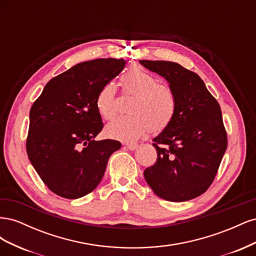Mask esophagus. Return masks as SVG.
<instances>
[{"label": "esophagus", "instance_id": "esophagus-1", "mask_svg": "<svg viewBox=\"0 0 256 256\" xmlns=\"http://www.w3.org/2000/svg\"><path fill=\"white\" fill-rule=\"evenodd\" d=\"M126 147L130 150H136L138 147V145L136 143H129V144H126Z\"/></svg>", "mask_w": 256, "mask_h": 256}]
</instances>
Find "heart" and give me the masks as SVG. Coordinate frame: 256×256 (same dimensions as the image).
Returning a JSON list of instances; mask_svg holds the SVG:
<instances>
[{
	"mask_svg": "<svg viewBox=\"0 0 256 256\" xmlns=\"http://www.w3.org/2000/svg\"><path fill=\"white\" fill-rule=\"evenodd\" d=\"M120 81L124 94L132 95L128 104L130 114L108 124L104 129L108 136L132 142L150 130L160 132L173 122L177 112V98L170 85L158 82L156 76L138 65L127 68ZM95 106L104 120L115 118V88L112 84L104 85L98 92Z\"/></svg>",
	"mask_w": 256,
	"mask_h": 256,
	"instance_id": "1",
	"label": "heart"
}]
</instances>
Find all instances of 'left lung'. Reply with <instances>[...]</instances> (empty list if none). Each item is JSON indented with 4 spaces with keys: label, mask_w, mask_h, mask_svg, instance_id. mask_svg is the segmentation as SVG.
Segmentation results:
<instances>
[{
    "label": "left lung",
    "mask_w": 256,
    "mask_h": 256,
    "mask_svg": "<svg viewBox=\"0 0 256 256\" xmlns=\"http://www.w3.org/2000/svg\"><path fill=\"white\" fill-rule=\"evenodd\" d=\"M140 63L166 78L177 98L173 122L152 140L158 158L145 180L171 202L198 198L210 187L228 147L221 108L196 72L173 62Z\"/></svg>",
    "instance_id": "obj_1"
}]
</instances>
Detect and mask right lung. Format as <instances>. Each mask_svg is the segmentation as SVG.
Returning <instances> with one entry per match:
<instances>
[{"label":"right lung","mask_w":256,"mask_h":256,"mask_svg":"<svg viewBox=\"0 0 256 256\" xmlns=\"http://www.w3.org/2000/svg\"><path fill=\"white\" fill-rule=\"evenodd\" d=\"M124 58L76 64L54 76L30 111L26 152L44 184L65 198L88 194L102 182L115 140L95 141L104 124L96 97L125 67Z\"/></svg>","instance_id":"add662e5"}]
</instances>
